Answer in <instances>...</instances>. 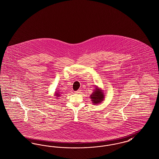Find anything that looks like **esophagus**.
Masks as SVG:
<instances>
[{
  "instance_id": "34e87169",
  "label": "esophagus",
  "mask_w": 159,
  "mask_h": 159,
  "mask_svg": "<svg viewBox=\"0 0 159 159\" xmlns=\"http://www.w3.org/2000/svg\"><path fill=\"white\" fill-rule=\"evenodd\" d=\"M81 91H82V90H81V89H79V90H77V91H75V93H81Z\"/></svg>"
}]
</instances>
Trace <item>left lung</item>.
<instances>
[{"label":"left lung","mask_w":159,"mask_h":159,"mask_svg":"<svg viewBox=\"0 0 159 159\" xmlns=\"http://www.w3.org/2000/svg\"><path fill=\"white\" fill-rule=\"evenodd\" d=\"M91 98L94 104L101 103L103 101L104 93H103V92L100 91V89L96 88L93 93H92Z\"/></svg>","instance_id":"8db88e82"}]
</instances>
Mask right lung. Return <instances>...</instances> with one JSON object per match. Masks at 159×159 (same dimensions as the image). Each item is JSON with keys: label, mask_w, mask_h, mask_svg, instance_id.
<instances>
[{"label": "right lung", "mask_w": 159, "mask_h": 159, "mask_svg": "<svg viewBox=\"0 0 159 159\" xmlns=\"http://www.w3.org/2000/svg\"><path fill=\"white\" fill-rule=\"evenodd\" d=\"M56 94H57V95H57V96H59V95H58V94H59V93H56Z\"/></svg>", "instance_id": "obj_1"}]
</instances>
